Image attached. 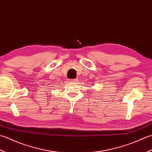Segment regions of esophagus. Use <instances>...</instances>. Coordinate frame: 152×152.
<instances>
[{
  "label": "esophagus",
  "mask_w": 152,
  "mask_h": 152,
  "mask_svg": "<svg viewBox=\"0 0 152 152\" xmlns=\"http://www.w3.org/2000/svg\"><path fill=\"white\" fill-rule=\"evenodd\" d=\"M69 82H74V83H75V82H77V79H69Z\"/></svg>",
  "instance_id": "obj_1"
}]
</instances>
